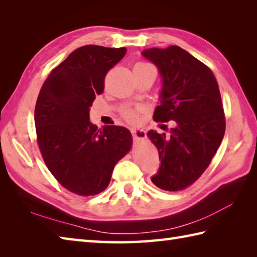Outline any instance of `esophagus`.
<instances>
[{
    "label": "esophagus",
    "instance_id": "esophagus-1",
    "mask_svg": "<svg viewBox=\"0 0 257 257\" xmlns=\"http://www.w3.org/2000/svg\"><path fill=\"white\" fill-rule=\"evenodd\" d=\"M133 136L135 139H145L146 138V132L144 129H140V128H136L132 130Z\"/></svg>",
    "mask_w": 257,
    "mask_h": 257
}]
</instances>
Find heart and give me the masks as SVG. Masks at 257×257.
<instances>
[{
    "mask_svg": "<svg viewBox=\"0 0 257 257\" xmlns=\"http://www.w3.org/2000/svg\"><path fill=\"white\" fill-rule=\"evenodd\" d=\"M147 72H152L156 74V68L152 64L146 62V61H137L134 65V73L135 75L138 74H144ZM138 112L139 109H130V108H125L122 110L123 117L125 120L129 122H136L138 119Z\"/></svg>",
    "mask_w": 257,
    "mask_h": 257,
    "instance_id": "1",
    "label": "heart"
}]
</instances>
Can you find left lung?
Returning <instances> with one entry per match:
<instances>
[{
	"label": "left lung",
	"instance_id": "left-lung-1",
	"mask_svg": "<svg viewBox=\"0 0 257 257\" xmlns=\"http://www.w3.org/2000/svg\"><path fill=\"white\" fill-rule=\"evenodd\" d=\"M143 55L159 68L162 77L155 121L177 123L169 137L154 130L147 134L161 160L151 181L166 191L183 190L206 170L224 137L219 85L205 64L179 46L149 48Z\"/></svg>",
	"mask_w": 257,
	"mask_h": 257
}]
</instances>
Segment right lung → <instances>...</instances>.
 <instances>
[{"mask_svg": "<svg viewBox=\"0 0 257 257\" xmlns=\"http://www.w3.org/2000/svg\"><path fill=\"white\" fill-rule=\"evenodd\" d=\"M127 48L86 45L54 68L37 97L34 120L38 148L58 183L81 196L102 192L116 163L128 154L133 136L120 125L101 132L89 108L102 94L107 73Z\"/></svg>", "mask_w": 257, "mask_h": 257, "instance_id": "obj_1", "label": "right lung"}]
</instances>
